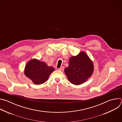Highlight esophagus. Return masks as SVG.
<instances>
[{"instance_id": "1", "label": "esophagus", "mask_w": 122, "mask_h": 122, "mask_svg": "<svg viewBox=\"0 0 122 122\" xmlns=\"http://www.w3.org/2000/svg\"><path fill=\"white\" fill-rule=\"evenodd\" d=\"M64 66H61V67H60L59 68H58V69L59 71H62L64 70Z\"/></svg>"}]
</instances>
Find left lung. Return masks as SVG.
<instances>
[{
  "mask_svg": "<svg viewBox=\"0 0 122 122\" xmlns=\"http://www.w3.org/2000/svg\"><path fill=\"white\" fill-rule=\"evenodd\" d=\"M93 61L84 51L69 59L68 66L64 72L68 80L74 85H80L91 77L94 72Z\"/></svg>",
  "mask_w": 122,
  "mask_h": 122,
  "instance_id": "obj_1",
  "label": "left lung"
}]
</instances>
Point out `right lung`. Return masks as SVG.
I'll return each instance as SVG.
<instances>
[{
    "label": "right lung",
    "mask_w": 122,
    "mask_h": 122,
    "mask_svg": "<svg viewBox=\"0 0 122 122\" xmlns=\"http://www.w3.org/2000/svg\"><path fill=\"white\" fill-rule=\"evenodd\" d=\"M54 71L53 67L49 66L45 62L34 58L26 63L24 73L35 84L39 85L45 82Z\"/></svg>",
    "instance_id": "add662e5"
}]
</instances>
